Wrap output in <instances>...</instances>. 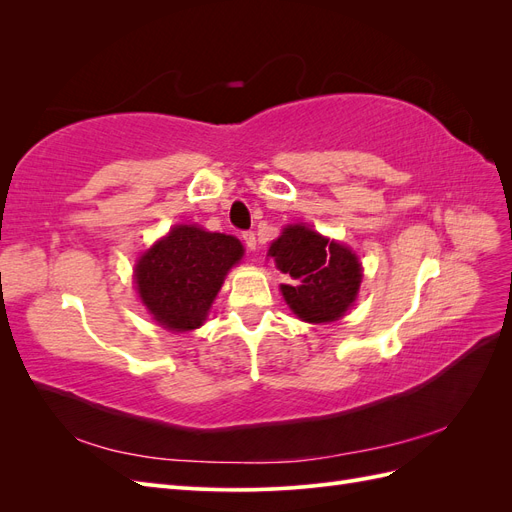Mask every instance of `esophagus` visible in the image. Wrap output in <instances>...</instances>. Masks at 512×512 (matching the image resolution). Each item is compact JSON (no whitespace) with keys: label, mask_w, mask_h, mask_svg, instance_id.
I'll list each match as a JSON object with an SVG mask.
<instances>
[{"label":"esophagus","mask_w":512,"mask_h":512,"mask_svg":"<svg viewBox=\"0 0 512 512\" xmlns=\"http://www.w3.org/2000/svg\"><path fill=\"white\" fill-rule=\"evenodd\" d=\"M243 243H245V247L247 250H256V232L254 230H247V232H243Z\"/></svg>","instance_id":"obj_1"}]
</instances>
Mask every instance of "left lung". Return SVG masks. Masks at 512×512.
Instances as JSON below:
<instances>
[{
    "mask_svg": "<svg viewBox=\"0 0 512 512\" xmlns=\"http://www.w3.org/2000/svg\"><path fill=\"white\" fill-rule=\"evenodd\" d=\"M269 256L290 277V284H282V294L305 322L339 320L359 294L363 269L356 254L303 224L286 226L271 243Z\"/></svg>",
    "mask_w": 512,
    "mask_h": 512,
    "instance_id": "8db88e82",
    "label": "left lung"
}]
</instances>
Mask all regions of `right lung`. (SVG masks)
I'll return each instance as SVG.
<instances>
[{
  "mask_svg": "<svg viewBox=\"0 0 512 512\" xmlns=\"http://www.w3.org/2000/svg\"><path fill=\"white\" fill-rule=\"evenodd\" d=\"M243 256L237 237L198 226H175L138 258V297L160 327L192 331L205 322L224 277Z\"/></svg>",
  "mask_w": 512,
  "mask_h": 512,
  "instance_id": "add662e5",
  "label": "right lung"
}]
</instances>
